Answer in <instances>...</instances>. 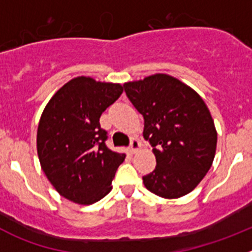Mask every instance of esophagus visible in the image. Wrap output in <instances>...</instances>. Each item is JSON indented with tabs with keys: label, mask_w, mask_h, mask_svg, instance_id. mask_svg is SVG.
I'll list each match as a JSON object with an SVG mask.
<instances>
[{
	"label": "esophagus",
	"mask_w": 252,
	"mask_h": 252,
	"mask_svg": "<svg viewBox=\"0 0 252 252\" xmlns=\"http://www.w3.org/2000/svg\"><path fill=\"white\" fill-rule=\"evenodd\" d=\"M140 148H141V145H140L139 140H137V139H132V140H131L130 146H128V153H130V154H135L137 150H139Z\"/></svg>",
	"instance_id": "34e87169"
}]
</instances>
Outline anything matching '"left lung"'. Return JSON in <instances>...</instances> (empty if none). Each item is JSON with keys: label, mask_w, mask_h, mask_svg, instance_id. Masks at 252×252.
Segmentation results:
<instances>
[{"label": "left lung", "mask_w": 252, "mask_h": 252, "mask_svg": "<svg viewBox=\"0 0 252 252\" xmlns=\"http://www.w3.org/2000/svg\"><path fill=\"white\" fill-rule=\"evenodd\" d=\"M125 92L144 116V137L153 146L155 170L142 177L154 194L175 199L201 183L212 166L217 131L202 97L169 74L127 82Z\"/></svg>", "instance_id": "obj_1"}]
</instances>
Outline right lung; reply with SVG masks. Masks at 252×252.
<instances>
[{
  "mask_svg": "<svg viewBox=\"0 0 252 252\" xmlns=\"http://www.w3.org/2000/svg\"><path fill=\"white\" fill-rule=\"evenodd\" d=\"M124 92L120 83L77 77L55 92L37 126L40 165L62 197L92 204L112 189L115 173L126 154L107 148L99 117Z\"/></svg>",
  "mask_w": 252,
  "mask_h": 252,
  "instance_id": "obj_1",
  "label": "right lung"
}]
</instances>
